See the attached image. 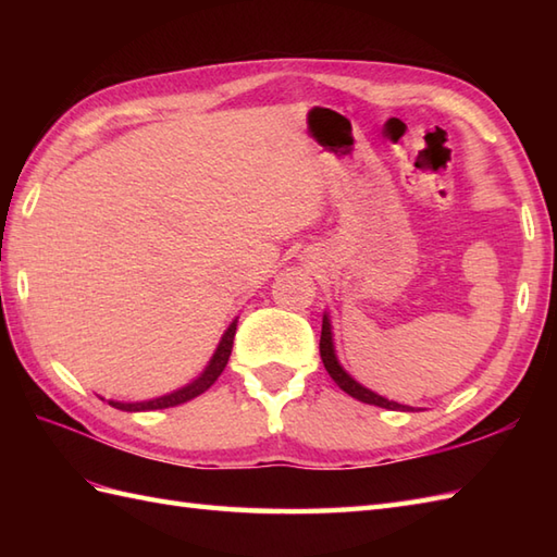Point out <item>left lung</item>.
<instances>
[{"label":"left lung","instance_id":"left-lung-1","mask_svg":"<svg viewBox=\"0 0 557 557\" xmlns=\"http://www.w3.org/2000/svg\"><path fill=\"white\" fill-rule=\"evenodd\" d=\"M321 359H323V363H325V371L330 373V377H333V381L345 389L347 395H351L354 399H359V401H366V405H375V407H383V409H393V411H413V407H405V405H397V401H389V399H385V397H381V395H375V393H371L369 387H363V385H359L357 381H354V377L342 369L339 366V361H337V357H335V345H333V330H330V318H327V313L323 315V333H321Z\"/></svg>","mask_w":557,"mask_h":557}]
</instances>
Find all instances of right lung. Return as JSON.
<instances>
[{
	"instance_id": "obj_1",
	"label": "right lung",
	"mask_w": 557,
	"mask_h": 557,
	"mask_svg": "<svg viewBox=\"0 0 557 557\" xmlns=\"http://www.w3.org/2000/svg\"><path fill=\"white\" fill-rule=\"evenodd\" d=\"M234 333H236V321L227 330H224V335L220 339L215 354H212L210 363L206 366V371L200 373L194 383H188L186 387L176 389V393H170V395L158 397V399H148V401H112L110 399V405L114 409H122V411H150V409H168V407L184 405V401L203 395L206 389L218 381L220 373L224 371V366H227V361H230L232 345H234Z\"/></svg>"
}]
</instances>
